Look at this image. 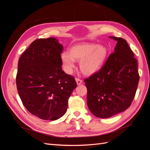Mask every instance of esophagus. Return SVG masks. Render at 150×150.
I'll use <instances>...</instances> for the list:
<instances>
[{
	"instance_id": "obj_1",
	"label": "esophagus",
	"mask_w": 150,
	"mask_h": 150,
	"mask_svg": "<svg viewBox=\"0 0 150 150\" xmlns=\"http://www.w3.org/2000/svg\"><path fill=\"white\" fill-rule=\"evenodd\" d=\"M76 83H77V84H78V85H80V84H81L83 83L82 80H81L80 79L76 78Z\"/></svg>"
}]
</instances>
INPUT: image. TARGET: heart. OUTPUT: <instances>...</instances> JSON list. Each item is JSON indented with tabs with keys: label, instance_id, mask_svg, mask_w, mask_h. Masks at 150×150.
Segmentation results:
<instances>
[{
	"label": "heart",
	"instance_id": "heart-1",
	"mask_svg": "<svg viewBox=\"0 0 150 150\" xmlns=\"http://www.w3.org/2000/svg\"><path fill=\"white\" fill-rule=\"evenodd\" d=\"M109 55V50L103 45L94 43L77 44L72 46L69 53L63 52L61 55V64L64 72L71 74L75 67V61H79V68L85 75L97 72L103 66Z\"/></svg>",
	"mask_w": 150,
	"mask_h": 150
}]
</instances>
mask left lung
Instances as JSON below:
<instances>
[{"label":"left lung","mask_w":150,"mask_h":150,"mask_svg":"<svg viewBox=\"0 0 150 150\" xmlns=\"http://www.w3.org/2000/svg\"><path fill=\"white\" fill-rule=\"evenodd\" d=\"M110 38L117 41L115 52L100 70L84 80L89 110L100 118H108L128 109L139 79L137 60L126 40Z\"/></svg>","instance_id":"left-lung-1"}]
</instances>
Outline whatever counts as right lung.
I'll use <instances>...</instances> for the list:
<instances>
[{
	"mask_svg": "<svg viewBox=\"0 0 150 150\" xmlns=\"http://www.w3.org/2000/svg\"><path fill=\"white\" fill-rule=\"evenodd\" d=\"M63 46L54 38L32 42L18 63L16 84L24 106L44 120H56L66 112L76 88L73 77L62 70Z\"/></svg>",
	"mask_w": 150,
	"mask_h": 150,
	"instance_id": "obj_1",
	"label": "right lung"
}]
</instances>
